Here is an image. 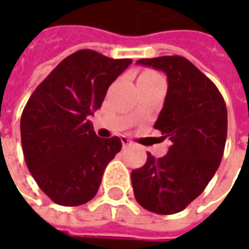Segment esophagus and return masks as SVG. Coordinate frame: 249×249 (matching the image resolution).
Segmentation results:
<instances>
[{
  "instance_id": "obj_1",
  "label": "esophagus",
  "mask_w": 249,
  "mask_h": 249,
  "mask_svg": "<svg viewBox=\"0 0 249 249\" xmlns=\"http://www.w3.org/2000/svg\"><path fill=\"white\" fill-rule=\"evenodd\" d=\"M122 144H123V147H130V145H131V141H130L129 139H127V137H126V136H123V137H122Z\"/></svg>"
}]
</instances>
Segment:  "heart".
I'll return each mask as SVG.
<instances>
[{
	"instance_id": "1",
	"label": "heart",
	"mask_w": 249,
	"mask_h": 249,
	"mask_svg": "<svg viewBox=\"0 0 249 249\" xmlns=\"http://www.w3.org/2000/svg\"><path fill=\"white\" fill-rule=\"evenodd\" d=\"M142 76H155V73H152V72H147V73H144Z\"/></svg>"
}]
</instances>
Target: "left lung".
<instances>
[{
    "instance_id": "obj_1",
    "label": "left lung",
    "mask_w": 249,
    "mask_h": 249,
    "mask_svg": "<svg viewBox=\"0 0 249 249\" xmlns=\"http://www.w3.org/2000/svg\"><path fill=\"white\" fill-rule=\"evenodd\" d=\"M139 65L167 76L163 108L154 127L172 145L131 172L140 205L158 215L183 211L199 196L216 173L227 137V109L217 87L184 56L139 59Z\"/></svg>"
}]
</instances>
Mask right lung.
Masks as SVG:
<instances>
[{
	"mask_svg": "<svg viewBox=\"0 0 249 249\" xmlns=\"http://www.w3.org/2000/svg\"><path fill=\"white\" fill-rule=\"evenodd\" d=\"M131 59L92 50L65 58L30 95L20 118L24 160L55 204L83 205L100 188L107 165L122 149L119 137L100 139L89 116Z\"/></svg>",
	"mask_w": 249,
	"mask_h": 249,
	"instance_id": "add662e5",
	"label": "right lung"
}]
</instances>
